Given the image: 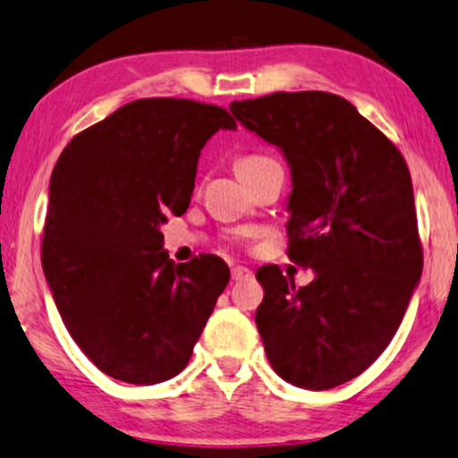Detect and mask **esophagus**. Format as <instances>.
<instances>
[{"label": "esophagus", "mask_w": 458, "mask_h": 458, "mask_svg": "<svg viewBox=\"0 0 458 458\" xmlns=\"http://www.w3.org/2000/svg\"><path fill=\"white\" fill-rule=\"evenodd\" d=\"M251 276H253L251 270H249V267H245V266H234L233 267V280H234V283H241V280H247Z\"/></svg>", "instance_id": "1"}]
</instances>
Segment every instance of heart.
Returning <instances> with one entry per match:
<instances>
[{
    "instance_id": "obj_1",
    "label": "heart",
    "mask_w": 458,
    "mask_h": 458,
    "mask_svg": "<svg viewBox=\"0 0 458 458\" xmlns=\"http://www.w3.org/2000/svg\"><path fill=\"white\" fill-rule=\"evenodd\" d=\"M274 163L276 161L266 155H245L236 161V172H239L241 178H247V175L259 172V169H264L267 165H274Z\"/></svg>"
}]
</instances>
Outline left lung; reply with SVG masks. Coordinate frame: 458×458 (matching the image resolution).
Wrapping results in <instances>:
<instances>
[{
  "label": "left lung",
  "instance_id": "obj_1",
  "mask_svg": "<svg viewBox=\"0 0 458 458\" xmlns=\"http://www.w3.org/2000/svg\"><path fill=\"white\" fill-rule=\"evenodd\" d=\"M230 111L284 152L293 175L286 255L316 274L297 286L278 266L255 272L267 360L297 387L341 386L389 345L423 272L404 157L328 91H276L234 100Z\"/></svg>",
  "mask_w": 458,
  "mask_h": 458
}]
</instances>
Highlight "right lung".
Segmentation results:
<instances>
[{"label":"right lung","mask_w":458,"mask_h":458,"mask_svg":"<svg viewBox=\"0 0 458 458\" xmlns=\"http://www.w3.org/2000/svg\"><path fill=\"white\" fill-rule=\"evenodd\" d=\"M234 127L222 106L140 98L79 131L54 167L41 266L71 337L113 379L178 375L228 284L216 255L174 264L161 224L191 205L207 140Z\"/></svg>","instance_id":"1"}]
</instances>
